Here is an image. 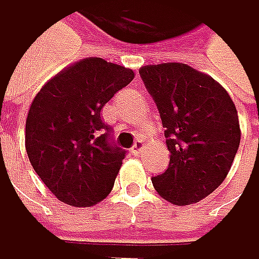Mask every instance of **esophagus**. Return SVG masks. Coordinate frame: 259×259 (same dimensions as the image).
Returning a JSON list of instances; mask_svg holds the SVG:
<instances>
[{
    "label": "esophagus",
    "mask_w": 259,
    "mask_h": 259,
    "mask_svg": "<svg viewBox=\"0 0 259 259\" xmlns=\"http://www.w3.org/2000/svg\"><path fill=\"white\" fill-rule=\"evenodd\" d=\"M143 149H144V144H143V141L138 140V141L132 146V153H134V155H140V153L143 152Z\"/></svg>",
    "instance_id": "34e87169"
}]
</instances>
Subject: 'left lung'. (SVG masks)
<instances>
[{
  "mask_svg": "<svg viewBox=\"0 0 259 259\" xmlns=\"http://www.w3.org/2000/svg\"><path fill=\"white\" fill-rule=\"evenodd\" d=\"M153 98L170 152L169 167L152 178L155 190L177 206L210 195L227 177L241 140L238 112L212 76L187 64L140 69Z\"/></svg>",
  "mask_w": 259,
  "mask_h": 259,
  "instance_id": "8db88e82",
  "label": "left lung"
}]
</instances>
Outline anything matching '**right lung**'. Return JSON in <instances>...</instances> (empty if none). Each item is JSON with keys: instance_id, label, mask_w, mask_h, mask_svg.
<instances>
[{"instance_id": "1", "label": "right lung", "mask_w": 259, "mask_h": 259, "mask_svg": "<svg viewBox=\"0 0 259 259\" xmlns=\"http://www.w3.org/2000/svg\"><path fill=\"white\" fill-rule=\"evenodd\" d=\"M134 70L85 58L55 75L35 97L26 121L33 170L60 201L89 207L104 199L125 150L103 121V107L134 79Z\"/></svg>"}]
</instances>
